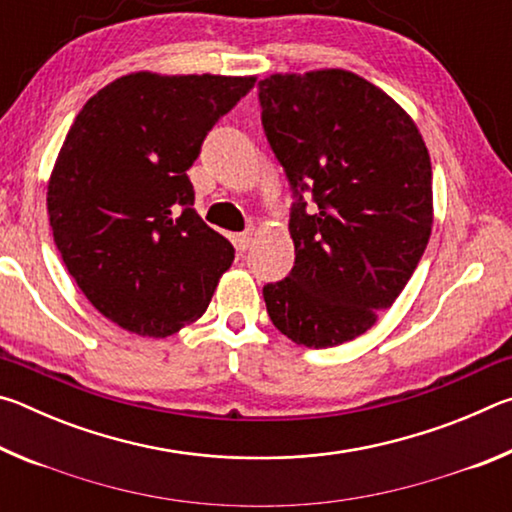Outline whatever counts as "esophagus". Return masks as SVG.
<instances>
[{"instance_id":"obj_1","label":"esophagus","mask_w":512,"mask_h":512,"mask_svg":"<svg viewBox=\"0 0 512 512\" xmlns=\"http://www.w3.org/2000/svg\"><path fill=\"white\" fill-rule=\"evenodd\" d=\"M235 241H237V248L241 250V253H246L248 246H250V241H253V230L239 232V235L235 237Z\"/></svg>"}]
</instances>
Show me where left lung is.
I'll list each match as a JSON object with an SVG mask.
<instances>
[{"instance_id": "8db88e82", "label": "left lung", "mask_w": 512, "mask_h": 512, "mask_svg": "<svg viewBox=\"0 0 512 512\" xmlns=\"http://www.w3.org/2000/svg\"><path fill=\"white\" fill-rule=\"evenodd\" d=\"M257 88L266 140L296 198V262L264 287L266 311L293 343L334 348L375 325L429 244V151L386 92L345 69L273 74Z\"/></svg>"}]
</instances>
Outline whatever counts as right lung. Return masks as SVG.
Segmentation results:
<instances>
[{"mask_svg": "<svg viewBox=\"0 0 512 512\" xmlns=\"http://www.w3.org/2000/svg\"><path fill=\"white\" fill-rule=\"evenodd\" d=\"M255 76L135 72L85 103L47 187L56 248L85 298L140 336L205 314L235 248L194 210L187 169Z\"/></svg>", "mask_w": 512, "mask_h": 512, "instance_id": "right-lung-1", "label": "right lung"}]
</instances>
